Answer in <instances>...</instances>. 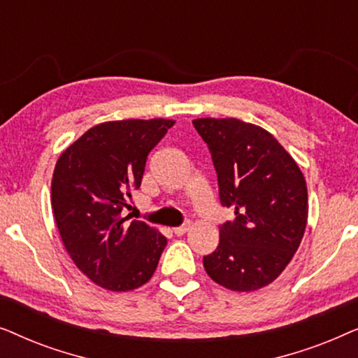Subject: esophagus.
<instances>
[{
  "label": "esophagus",
  "mask_w": 358,
  "mask_h": 358,
  "mask_svg": "<svg viewBox=\"0 0 358 358\" xmlns=\"http://www.w3.org/2000/svg\"><path fill=\"white\" fill-rule=\"evenodd\" d=\"M189 228H190V223H184V224H180V227L174 228V234H178V236H182L184 233H187V231H189Z\"/></svg>",
  "instance_id": "obj_1"
}]
</instances>
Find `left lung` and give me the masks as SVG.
<instances>
[{
    "label": "left lung",
    "mask_w": 358,
    "mask_h": 358,
    "mask_svg": "<svg viewBox=\"0 0 358 358\" xmlns=\"http://www.w3.org/2000/svg\"><path fill=\"white\" fill-rule=\"evenodd\" d=\"M218 178L220 202L234 210L220 243L203 256L212 280L234 292L262 288L283 272L305 234L308 189L285 148L261 127L238 119H197Z\"/></svg>",
    "instance_id": "1"
}]
</instances>
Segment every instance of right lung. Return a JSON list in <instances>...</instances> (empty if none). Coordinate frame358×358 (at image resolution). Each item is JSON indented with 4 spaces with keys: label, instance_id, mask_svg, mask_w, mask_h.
Returning a JSON list of instances; mask_svg holds the SVG:
<instances>
[{
    "label": "right lung",
    "instance_id": "right-lung-1",
    "mask_svg": "<svg viewBox=\"0 0 358 358\" xmlns=\"http://www.w3.org/2000/svg\"><path fill=\"white\" fill-rule=\"evenodd\" d=\"M174 120H117L92 127L68 146L52 179V208L65 249L80 271L110 292L146 283L168 239L122 217L138 189L150 151Z\"/></svg>",
    "mask_w": 358,
    "mask_h": 358
}]
</instances>
